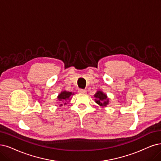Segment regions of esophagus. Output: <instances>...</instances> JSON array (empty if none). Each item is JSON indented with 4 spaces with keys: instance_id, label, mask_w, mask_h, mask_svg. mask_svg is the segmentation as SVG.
<instances>
[{
    "instance_id": "1",
    "label": "esophagus",
    "mask_w": 161,
    "mask_h": 161,
    "mask_svg": "<svg viewBox=\"0 0 161 161\" xmlns=\"http://www.w3.org/2000/svg\"><path fill=\"white\" fill-rule=\"evenodd\" d=\"M78 92L80 93H86V90H84V89H79Z\"/></svg>"
}]
</instances>
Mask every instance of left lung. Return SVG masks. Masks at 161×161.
Segmentation results:
<instances>
[{"mask_svg": "<svg viewBox=\"0 0 161 161\" xmlns=\"http://www.w3.org/2000/svg\"><path fill=\"white\" fill-rule=\"evenodd\" d=\"M94 97H96V102L102 107H105L109 103V99H108L106 94L103 93L102 92H97L95 94Z\"/></svg>", "mask_w": 161, "mask_h": 161, "instance_id": "left-lung-1", "label": "left lung"}]
</instances>
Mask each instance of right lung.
Listing matches in <instances>:
<instances>
[{"label":"right lung","instance_id":"right-lung-1","mask_svg":"<svg viewBox=\"0 0 161 161\" xmlns=\"http://www.w3.org/2000/svg\"><path fill=\"white\" fill-rule=\"evenodd\" d=\"M71 95H74V93H72L71 92H68L64 91V92H62L59 95V96H58V98L59 101H64V102H66L67 100L69 99ZM65 104H66V102H65L64 105H65ZM62 104H60V106H62Z\"/></svg>","mask_w":161,"mask_h":161}]
</instances>
